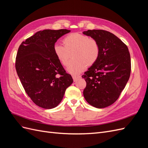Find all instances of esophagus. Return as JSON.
Wrapping results in <instances>:
<instances>
[{"mask_svg":"<svg viewBox=\"0 0 148 148\" xmlns=\"http://www.w3.org/2000/svg\"><path fill=\"white\" fill-rule=\"evenodd\" d=\"M72 78H73V81H74L75 82H76L78 79L80 78V77H79V76H77H77H73Z\"/></svg>","mask_w":148,"mask_h":148,"instance_id":"obj_1","label":"esophagus"}]
</instances>
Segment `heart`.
<instances>
[{
    "label": "heart",
    "instance_id": "heart-1",
    "mask_svg": "<svg viewBox=\"0 0 148 148\" xmlns=\"http://www.w3.org/2000/svg\"><path fill=\"white\" fill-rule=\"evenodd\" d=\"M63 42L64 46L59 43L54 44L53 51L57 60L64 66L68 64L70 53L73 52V60L66 68V71L71 75L75 76L82 73L86 65H93L99 58V44L88 36L78 33H71L64 38Z\"/></svg>",
    "mask_w": 148,
    "mask_h": 148
}]
</instances>
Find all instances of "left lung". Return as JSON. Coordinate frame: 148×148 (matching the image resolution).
Here are the masks:
<instances>
[{"label": "left lung", "instance_id": "obj_1", "mask_svg": "<svg viewBox=\"0 0 148 148\" xmlns=\"http://www.w3.org/2000/svg\"><path fill=\"white\" fill-rule=\"evenodd\" d=\"M83 34L96 40L100 53L97 61L85 71L84 99L98 109L117 100L128 81L131 71L130 55L127 46L114 34L102 29H89Z\"/></svg>", "mask_w": 148, "mask_h": 148}]
</instances>
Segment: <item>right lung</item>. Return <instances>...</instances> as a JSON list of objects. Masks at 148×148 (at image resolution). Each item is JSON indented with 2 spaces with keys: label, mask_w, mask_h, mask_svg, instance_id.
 <instances>
[{
  "label": "right lung",
  "mask_w": 148,
  "mask_h": 148,
  "mask_svg": "<svg viewBox=\"0 0 148 148\" xmlns=\"http://www.w3.org/2000/svg\"><path fill=\"white\" fill-rule=\"evenodd\" d=\"M69 29H44L26 39L20 46L15 68L26 92L43 109L57 107L66 89L73 83L56 58L53 47Z\"/></svg>",
  "instance_id": "1"
}]
</instances>
